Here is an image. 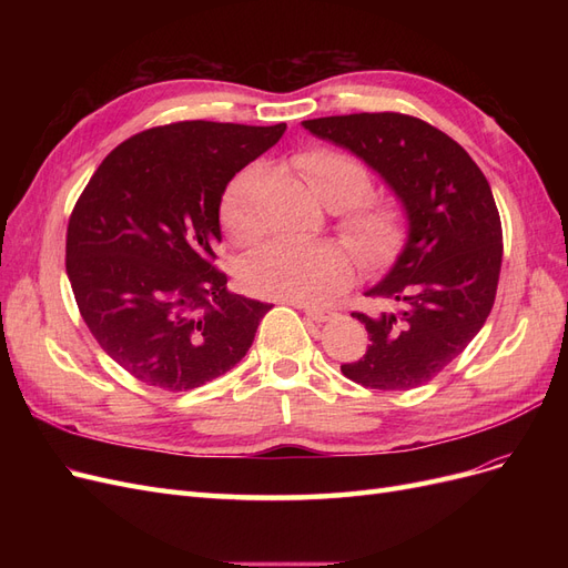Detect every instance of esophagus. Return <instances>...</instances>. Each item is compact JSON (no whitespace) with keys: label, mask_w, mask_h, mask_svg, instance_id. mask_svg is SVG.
Here are the masks:
<instances>
[{"label":"esophagus","mask_w":568,"mask_h":568,"mask_svg":"<svg viewBox=\"0 0 568 568\" xmlns=\"http://www.w3.org/2000/svg\"><path fill=\"white\" fill-rule=\"evenodd\" d=\"M301 311L311 317L313 322H326V320H332V317H336V313L334 311H326V307H320V305H298Z\"/></svg>","instance_id":"1"}]
</instances>
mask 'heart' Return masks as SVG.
Returning <instances> with one entry per match:
<instances>
[{
	"mask_svg": "<svg viewBox=\"0 0 568 568\" xmlns=\"http://www.w3.org/2000/svg\"><path fill=\"white\" fill-rule=\"evenodd\" d=\"M296 165L329 209H341V230L365 263L384 265L393 261L405 236L403 213L398 203L386 199L358 201L369 189V175L363 165L329 149L303 151ZM244 178L234 180L220 205L222 227L236 242H248L255 234L253 220L244 209ZM353 272L355 257L338 242L301 244L272 239L246 257L242 282L257 296L313 303L346 288Z\"/></svg>",
	"mask_w": 568,
	"mask_h": 568,
	"instance_id": "obj_1",
	"label": "heart"
}]
</instances>
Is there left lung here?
I'll return each mask as SVG.
<instances>
[{
	"instance_id": "1",
	"label": "left lung",
	"mask_w": 568,
	"mask_h": 568,
	"mask_svg": "<svg viewBox=\"0 0 568 568\" xmlns=\"http://www.w3.org/2000/svg\"><path fill=\"white\" fill-rule=\"evenodd\" d=\"M303 128L365 161L407 220L403 251L365 291L398 307L376 317L355 313L372 343L341 372L379 390L432 382L469 346L495 303L503 225L488 180L455 140L412 115H329Z\"/></svg>"
}]
</instances>
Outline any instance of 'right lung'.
I'll return each instance as SVG.
<instances>
[{"mask_svg":"<svg viewBox=\"0 0 568 568\" xmlns=\"http://www.w3.org/2000/svg\"><path fill=\"white\" fill-rule=\"evenodd\" d=\"M286 125L184 120L130 136L101 161L65 236V272L84 324L134 379L199 388L230 372L270 303L227 291L215 270L230 180Z\"/></svg>","mask_w":568,"mask_h":568,"instance_id":"1","label":"right lung"}]
</instances>
